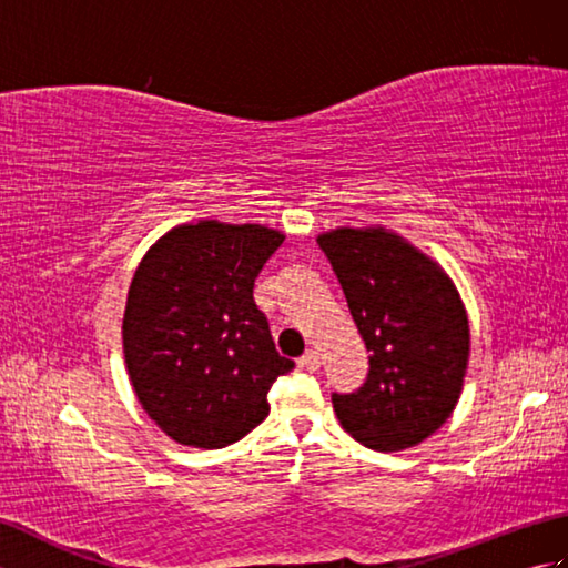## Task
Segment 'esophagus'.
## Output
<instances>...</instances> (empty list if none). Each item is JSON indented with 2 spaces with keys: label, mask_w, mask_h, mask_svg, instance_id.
Listing matches in <instances>:
<instances>
[{
  "label": "esophagus",
  "mask_w": 568,
  "mask_h": 568,
  "mask_svg": "<svg viewBox=\"0 0 568 568\" xmlns=\"http://www.w3.org/2000/svg\"><path fill=\"white\" fill-rule=\"evenodd\" d=\"M300 366L307 368V371H317L320 368V354L315 352V348H310V352L303 354V358H300Z\"/></svg>",
  "instance_id": "esophagus-1"
}]
</instances>
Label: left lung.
Returning <instances> with one entry per match:
<instances>
[{"label": "left lung", "mask_w": 568, "mask_h": 568, "mask_svg": "<svg viewBox=\"0 0 568 568\" xmlns=\"http://www.w3.org/2000/svg\"><path fill=\"white\" fill-rule=\"evenodd\" d=\"M317 244L371 352L366 383L332 395L336 417L376 452L425 442L452 417L468 366V317L452 277L383 226L332 229Z\"/></svg>", "instance_id": "1"}]
</instances>
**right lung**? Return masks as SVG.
Instances as JSON below:
<instances>
[{
  "label": "right lung",
  "instance_id": "1",
  "mask_svg": "<svg viewBox=\"0 0 568 568\" xmlns=\"http://www.w3.org/2000/svg\"><path fill=\"white\" fill-rule=\"evenodd\" d=\"M283 234L200 220L161 236L129 287L122 339L146 415L168 437L222 449L268 417V390L295 368L275 352L253 283Z\"/></svg>",
  "mask_w": 568,
  "mask_h": 568
}]
</instances>
